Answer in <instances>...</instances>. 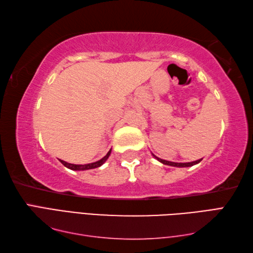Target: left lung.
<instances>
[{
  "mask_svg": "<svg viewBox=\"0 0 253 253\" xmlns=\"http://www.w3.org/2000/svg\"><path fill=\"white\" fill-rule=\"evenodd\" d=\"M153 157L157 159L159 162H161V163H163V164H165V165H169V166H175V168H189V166H192V165H195V164H198V163H200L201 161H202V159H200V160H197V161H193V162H188V163H176V162H170V161H166V160H162V159H160V158H158V157H155L154 154H152Z\"/></svg>",
  "mask_w": 253,
  "mask_h": 253,
  "instance_id": "left-lung-1",
  "label": "left lung"
}]
</instances>
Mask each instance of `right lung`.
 <instances>
[{"mask_svg":"<svg viewBox=\"0 0 253 253\" xmlns=\"http://www.w3.org/2000/svg\"><path fill=\"white\" fill-rule=\"evenodd\" d=\"M111 151L112 150H110L109 152L106 153V155L104 158H102L101 160H99V161H96V162H93V163H89V164H71V163H67V162H65V161H63V160H60V162L64 165V166H66L67 169H73V170H85V169H96V168H100V166L103 164L105 161L109 159V157H110V154H111Z\"/></svg>","mask_w":253,"mask_h":253,"instance_id":"1","label":"right lung"}]
</instances>
